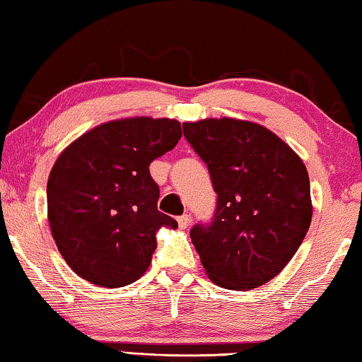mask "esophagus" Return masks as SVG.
I'll list each match as a JSON object with an SVG mask.
<instances>
[{"instance_id":"esophagus-1","label":"esophagus","mask_w":362,"mask_h":362,"mask_svg":"<svg viewBox=\"0 0 362 362\" xmlns=\"http://www.w3.org/2000/svg\"><path fill=\"white\" fill-rule=\"evenodd\" d=\"M189 223H191V216H187V214H185V216H181V217H177V225H180V228H187L189 227Z\"/></svg>"}]
</instances>
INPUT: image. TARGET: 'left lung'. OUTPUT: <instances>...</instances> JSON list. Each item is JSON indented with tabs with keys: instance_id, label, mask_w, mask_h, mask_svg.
I'll list each match as a JSON object with an SVG mask.
<instances>
[{
	"instance_id": "obj_1",
	"label": "left lung",
	"mask_w": 362,
	"mask_h": 362,
	"mask_svg": "<svg viewBox=\"0 0 362 362\" xmlns=\"http://www.w3.org/2000/svg\"><path fill=\"white\" fill-rule=\"evenodd\" d=\"M207 165L217 209L191 240L214 284L250 291L286 268L312 222L303 161L263 125L232 117L182 124Z\"/></svg>"
}]
</instances>
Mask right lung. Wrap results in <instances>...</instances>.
<instances>
[{"instance_id":"right-lung-1","label":"right lung","mask_w":362,"mask_h":362,"mask_svg":"<svg viewBox=\"0 0 362 362\" xmlns=\"http://www.w3.org/2000/svg\"><path fill=\"white\" fill-rule=\"evenodd\" d=\"M181 139L175 119L127 117L88 130L66 146L47 182L52 237L66 264L99 287L132 284L148 269L161 227L150 163Z\"/></svg>"}]
</instances>
